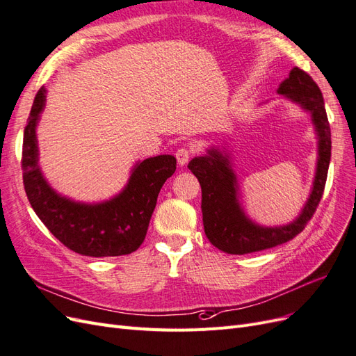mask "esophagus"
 I'll return each mask as SVG.
<instances>
[{"label": "esophagus", "mask_w": 356, "mask_h": 356, "mask_svg": "<svg viewBox=\"0 0 356 356\" xmlns=\"http://www.w3.org/2000/svg\"><path fill=\"white\" fill-rule=\"evenodd\" d=\"M175 157H177V161L179 166H186L190 160V152L187 148H178L175 153Z\"/></svg>", "instance_id": "esophagus-1"}]
</instances>
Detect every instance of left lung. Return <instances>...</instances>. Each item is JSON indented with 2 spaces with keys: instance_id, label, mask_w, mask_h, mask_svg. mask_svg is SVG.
I'll use <instances>...</instances> for the list:
<instances>
[{
  "instance_id": "obj_1",
  "label": "left lung",
  "mask_w": 356,
  "mask_h": 356,
  "mask_svg": "<svg viewBox=\"0 0 356 356\" xmlns=\"http://www.w3.org/2000/svg\"><path fill=\"white\" fill-rule=\"evenodd\" d=\"M276 93L307 113L314 126L318 156L309 197L300 213L288 224L261 225L255 222L242 204L241 181L234 172L233 153L227 145L208 147L207 153L190 160L188 169L196 175L202 187L204 234L222 252L243 255L294 239L315 213L324 193L331 159V131L318 84L309 74L294 67L279 84Z\"/></svg>"
}]
</instances>
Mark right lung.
<instances>
[{"instance_id":"obj_1","label":"right lung","mask_w":356,"mask_h":356,"mask_svg":"<svg viewBox=\"0 0 356 356\" xmlns=\"http://www.w3.org/2000/svg\"><path fill=\"white\" fill-rule=\"evenodd\" d=\"M46 95V88L35 95L24 131V184L32 209L74 252L99 258L136 251L145 239L159 191L177 169L175 157L160 154L135 161L126 186L110 199L80 202L62 195L51 187L40 166L37 126Z\"/></svg>"}]
</instances>
